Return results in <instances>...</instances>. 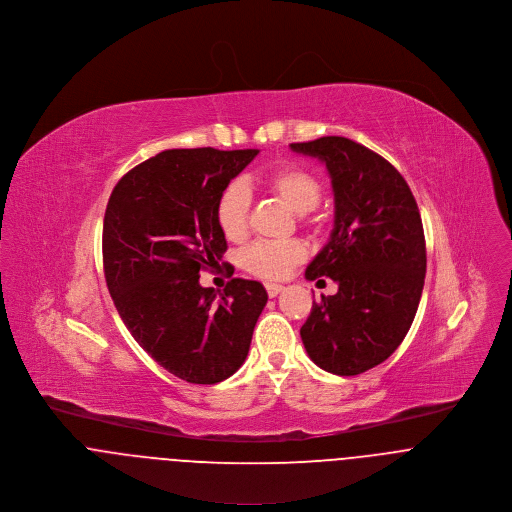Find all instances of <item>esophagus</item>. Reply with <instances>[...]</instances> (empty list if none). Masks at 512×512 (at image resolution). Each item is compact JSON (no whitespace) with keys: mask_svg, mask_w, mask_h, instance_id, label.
I'll list each match as a JSON object with an SVG mask.
<instances>
[{"mask_svg":"<svg viewBox=\"0 0 512 512\" xmlns=\"http://www.w3.org/2000/svg\"><path fill=\"white\" fill-rule=\"evenodd\" d=\"M265 289H267V295H269V297H277V295L283 291V285H277V283H267V285H265Z\"/></svg>","mask_w":512,"mask_h":512,"instance_id":"34e87169","label":"esophagus"}]
</instances>
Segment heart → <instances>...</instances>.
<instances>
[{"instance_id": "1", "label": "heart", "mask_w": 512, "mask_h": 512, "mask_svg": "<svg viewBox=\"0 0 512 512\" xmlns=\"http://www.w3.org/2000/svg\"><path fill=\"white\" fill-rule=\"evenodd\" d=\"M261 184L281 198L293 211L310 219V213L320 202L322 182L301 166H281L261 178ZM251 194L247 186L229 184L215 207V217L221 233L229 241H241L249 229ZM307 251L299 241H257L241 257L243 267L263 279H281L297 263L305 259Z\"/></svg>"}]
</instances>
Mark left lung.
<instances>
[{
  "label": "left lung",
  "mask_w": 512,
  "mask_h": 512,
  "mask_svg": "<svg viewBox=\"0 0 512 512\" xmlns=\"http://www.w3.org/2000/svg\"><path fill=\"white\" fill-rule=\"evenodd\" d=\"M291 150L322 160L334 192V229L305 277H330L338 293L312 303L301 338L318 368L356 376L388 360L413 322L427 265L421 215L402 174L370 148L322 136Z\"/></svg>",
  "instance_id": "8db88e82"
}]
</instances>
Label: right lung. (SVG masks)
<instances>
[{"label": "right lung", "instance_id": "1", "mask_svg": "<svg viewBox=\"0 0 512 512\" xmlns=\"http://www.w3.org/2000/svg\"><path fill=\"white\" fill-rule=\"evenodd\" d=\"M257 154L164 150L118 180L104 211V279L114 307L134 340L190 384H217L241 368L267 305L259 281L231 279L219 297L200 285V271L227 251L217 200Z\"/></svg>", "mask_w": 512, "mask_h": 512}]
</instances>
